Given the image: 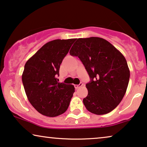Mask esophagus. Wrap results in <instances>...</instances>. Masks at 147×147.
I'll use <instances>...</instances> for the list:
<instances>
[{"label":"esophagus","mask_w":147,"mask_h":147,"mask_svg":"<svg viewBox=\"0 0 147 147\" xmlns=\"http://www.w3.org/2000/svg\"><path fill=\"white\" fill-rule=\"evenodd\" d=\"M82 85H83V84H82V82H80L79 84H75V85H74V88H75L76 89H78V88L81 87Z\"/></svg>","instance_id":"obj_1"}]
</instances>
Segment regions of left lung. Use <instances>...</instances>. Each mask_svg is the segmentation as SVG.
Here are the masks:
<instances>
[{"label": "left lung", "instance_id": "8db88e82", "mask_svg": "<svg viewBox=\"0 0 147 147\" xmlns=\"http://www.w3.org/2000/svg\"><path fill=\"white\" fill-rule=\"evenodd\" d=\"M70 55L79 58L90 76L83 103L96 115L110 113L125 96L130 71L125 58L108 41L99 37L78 38Z\"/></svg>", "mask_w": 147, "mask_h": 147}]
</instances>
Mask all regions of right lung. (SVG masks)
I'll return each mask as SVG.
<instances>
[{
  "label": "right lung",
  "mask_w": 147,
  "mask_h": 147,
  "mask_svg": "<svg viewBox=\"0 0 147 147\" xmlns=\"http://www.w3.org/2000/svg\"><path fill=\"white\" fill-rule=\"evenodd\" d=\"M76 38L47 42L24 65L22 80L27 98L39 113L49 117L67 110L74 92L73 84L59 82V69Z\"/></svg>",
  "instance_id": "right-lung-1"
}]
</instances>
